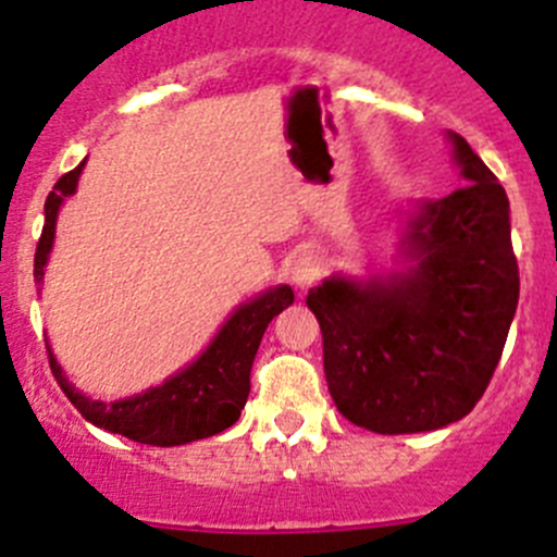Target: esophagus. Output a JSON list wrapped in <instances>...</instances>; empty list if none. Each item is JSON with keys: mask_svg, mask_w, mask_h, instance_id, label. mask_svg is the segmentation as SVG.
Here are the masks:
<instances>
[{"mask_svg": "<svg viewBox=\"0 0 557 557\" xmlns=\"http://www.w3.org/2000/svg\"><path fill=\"white\" fill-rule=\"evenodd\" d=\"M321 255L319 252H302L294 261V269H290V280L299 290H308L315 280L321 277Z\"/></svg>", "mask_w": 557, "mask_h": 557, "instance_id": "1", "label": "esophagus"}]
</instances>
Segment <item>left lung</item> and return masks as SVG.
<instances>
[{
  "instance_id": "obj_1",
  "label": "left lung",
  "mask_w": 557,
  "mask_h": 557,
  "mask_svg": "<svg viewBox=\"0 0 557 557\" xmlns=\"http://www.w3.org/2000/svg\"><path fill=\"white\" fill-rule=\"evenodd\" d=\"M465 186L420 206L404 238L412 267L310 288L337 412L376 434H418L472 412L500 362L519 302L508 197L450 132Z\"/></svg>"
}]
</instances>
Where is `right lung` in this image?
<instances>
[{"label":"right lung","instance_id":"obj_1","mask_svg":"<svg viewBox=\"0 0 557 557\" xmlns=\"http://www.w3.org/2000/svg\"><path fill=\"white\" fill-rule=\"evenodd\" d=\"M82 168H85V161L62 175L46 197V225L40 233L38 249H35L38 283L44 280V267L49 261L51 242H54L57 211H60L62 200L76 191ZM290 302H294L290 285H277V288H269L267 294L255 296L252 302L242 305L227 319L211 346L189 368L170 376L159 387H150L139 396L123 398V401L103 404L82 396L57 366L51 349L49 366L67 401L98 429L123 434L134 443L156 445V448L195 443V440L214 436L236 423L247 404L249 371H252V360L258 355L263 332H267L269 321L283 313Z\"/></svg>","mask_w":557,"mask_h":557}]
</instances>
